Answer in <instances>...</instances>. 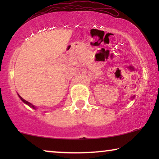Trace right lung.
<instances>
[{
	"mask_svg": "<svg viewBox=\"0 0 159 159\" xmlns=\"http://www.w3.org/2000/svg\"><path fill=\"white\" fill-rule=\"evenodd\" d=\"M19 98H21V101H22L24 102V103H25L26 104H27V105H28V106H30V107L33 108H34V109H35V107H34V106L33 105H32V104H31V103H30V102H28V101H25V99H23V98H21V96H19Z\"/></svg>",
	"mask_w": 159,
	"mask_h": 159,
	"instance_id": "obj_1",
	"label": "right lung"
}]
</instances>
